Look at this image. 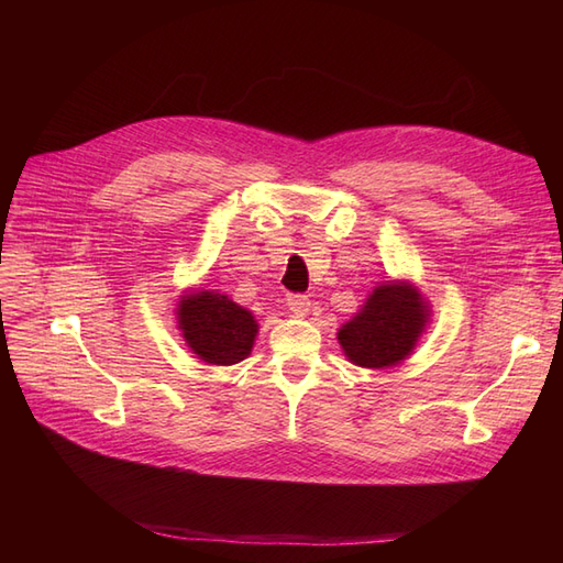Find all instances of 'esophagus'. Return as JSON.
I'll use <instances>...</instances> for the list:
<instances>
[{"instance_id": "34e87169", "label": "esophagus", "mask_w": 563, "mask_h": 563, "mask_svg": "<svg viewBox=\"0 0 563 563\" xmlns=\"http://www.w3.org/2000/svg\"><path fill=\"white\" fill-rule=\"evenodd\" d=\"M286 305H288V310H291L296 317H305V314L310 312V308H312V302H310L308 296H288Z\"/></svg>"}]
</instances>
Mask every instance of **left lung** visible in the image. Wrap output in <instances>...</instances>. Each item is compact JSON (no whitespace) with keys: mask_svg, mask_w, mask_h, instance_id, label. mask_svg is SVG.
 Instances as JSON below:
<instances>
[{"mask_svg":"<svg viewBox=\"0 0 563 563\" xmlns=\"http://www.w3.org/2000/svg\"><path fill=\"white\" fill-rule=\"evenodd\" d=\"M432 319L430 300L408 279H389L364 300L362 310L338 329L347 362L362 368H391L418 347Z\"/></svg>","mask_w":563,"mask_h":563,"instance_id":"obj_1","label":"left lung"}]
</instances>
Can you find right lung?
I'll use <instances>...</instances> for the list:
<instances>
[{
	"label": "right lung",
	"instance_id": "add662e5",
	"mask_svg": "<svg viewBox=\"0 0 563 563\" xmlns=\"http://www.w3.org/2000/svg\"><path fill=\"white\" fill-rule=\"evenodd\" d=\"M176 327L197 360L211 366L246 360L261 329L251 310L207 288H185L176 302Z\"/></svg>",
	"mask_w": 563,
	"mask_h": 563
}]
</instances>
